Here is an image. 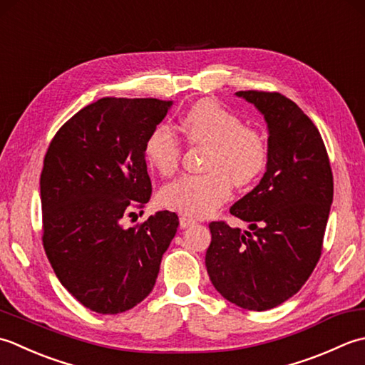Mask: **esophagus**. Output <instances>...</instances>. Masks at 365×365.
<instances>
[{"label": "esophagus", "mask_w": 365, "mask_h": 365, "mask_svg": "<svg viewBox=\"0 0 365 365\" xmlns=\"http://www.w3.org/2000/svg\"><path fill=\"white\" fill-rule=\"evenodd\" d=\"M180 225H181V228H187V227H190V225H195V220L187 217V215H181Z\"/></svg>", "instance_id": "34e87169"}]
</instances>
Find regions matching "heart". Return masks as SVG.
<instances>
[{
  "instance_id": "1",
  "label": "heart",
  "mask_w": 365,
  "mask_h": 365,
  "mask_svg": "<svg viewBox=\"0 0 365 365\" xmlns=\"http://www.w3.org/2000/svg\"><path fill=\"white\" fill-rule=\"evenodd\" d=\"M181 129L192 145L207 146L203 175H187L170 182L160 193L162 205L189 217H205L237 187L254 182L267 163V145L257 129L242 125L240 116L212 99L193 103L181 118ZM145 155L151 168L172 176L181 162V145L167 128L146 140Z\"/></svg>"
}]
</instances>
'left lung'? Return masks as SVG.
I'll list each match as a JSON object with an SVG mask.
<instances>
[{"label": "left lung", "mask_w": 365, "mask_h": 365, "mask_svg": "<svg viewBox=\"0 0 365 365\" xmlns=\"http://www.w3.org/2000/svg\"><path fill=\"white\" fill-rule=\"evenodd\" d=\"M267 124L266 172L230 207L252 232L211 222L205 263L214 288L247 310L277 307L306 284L322 255L334 181L310 118L279 93L237 91Z\"/></svg>", "instance_id": "8db88e82"}]
</instances>
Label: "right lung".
<instances>
[{
  "mask_svg": "<svg viewBox=\"0 0 365 365\" xmlns=\"http://www.w3.org/2000/svg\"><path fill=\"white\" fill-rule=\"evenodd\" d=\"M172 103L102 98L56 132L43 159V249L61 285L98 314H121L153 292L180 225L159 211L123 227L150 202L145 145Z\"/></svg>",
  "mask_w": 365,
  "mask_h": 365,
  "instance_id": "right-lung-1",
  "label": "right lung"
}]
</instances>
